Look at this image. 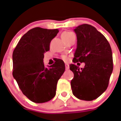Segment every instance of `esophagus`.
<instances>
[{
	"label": "esophagus",
	"instance_id": "1",
	"mask_svg": "<svg viewBox=\"0 0 121 121\" xmlns=\"http://www.w3.org/2000/svg\"><path fill=\"white\" fill-rule=\"evenodd\" d=\"M69 65H68V64H65V68H66V70H68L69 69Z\"/></svg>",
	"mask_w": 121,
	"mask_h": 121
}]
</instances>
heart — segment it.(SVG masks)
Here are the masks:
<instances>
[{
    "instance_id": "1",
    "label": "heart",
    "mask_w": 121,
    "mask_h": 121,
    "mask_svg": "<svg viewBox=\"0 0 121 121\" xmlns=\"http://www.w3.org/2000/svg\"><path fill=\"white\" fill-rule=\"evenodd\" d=\"M73 34L71 32L69 31H65L62 34L61 36L62 39H68V38H70V37H71L72 36H73ZM62 59L64 60H65V61H67L68 60V57L66 56H62Z\"/></svg>"
}]
</instances>
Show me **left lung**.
Instances as JSON below:
<instances>
[{
  "label": "left lung",
  "mask_w": 121,
  "mask_h": 121,
  "mask_svg": "<svg viewBox=\"0 0 121 121\" xmlns=\"http://www.w3.org/2000/svg\"><path fill=\"white\" fill-rule=\"evenodd\" d=\"M74 31L78 41L73 62L85 65L81 69L75 64L70 65L74 73L72 92L81 100H93L108 85L113 68L112 48L105 36L90 25H79Z\"/></svg>",
  "instance_id": "left-lung-1"
}]
</instances>
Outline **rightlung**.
Returning <instances> with one entry per match:
<instances>
[{"instance_id": "add662e5", "label": "right lung", "mask_w": 121, "mask_h": 121, "mask_svg": "<svg viewBox=\"0 0 121 121\" xmlns=\"http://www.w3.org/2000/svg\"><path fill=\"white\" fill-rule=\"evenodd\" d=\"M57 29L36 27L29 30L20 39L13 53V76L22 92L32 102L43 103L56 95L58 80L65 71L61 59L46 68L44 53L50 50L51 40L58 33Z\"/></svg>"}]
</instances>
